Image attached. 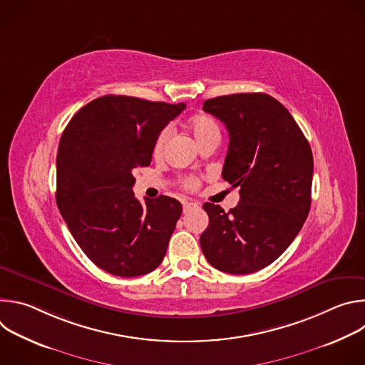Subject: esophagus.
I'll return each instance as SVG.
<instances>
[{
    "label": "esophagus",
    "instance_id": "34e87169",
    "mask_svg": "<svg viewBox=\"0 0 365 365\" xmlns=\"http://www.w3.org/2000/svg\"><path fill=\"white\" fill-rule=\"evenodd\" d=\"M197 203H193V202H185L183 203V214H187L189 211H192L193 207H196Z\"/></svg>",
    "mask_w": 365,
    "mask_h": 365
}]
</instances>
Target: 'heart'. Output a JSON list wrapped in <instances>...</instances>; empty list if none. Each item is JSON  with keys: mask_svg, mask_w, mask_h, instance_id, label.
I'll return each mask as SVG.
<instances>
[{"mask_svg": "<svg viewBox=\"0 0 365 365\" xmlns=\"http://www.w3.org/2000/svg\"><path fill=\"white\" fill-rule=\"evenodd\" d=\"M189 131L192 134V137L195 138V141L199 144H202L206 140H211V138H220V127L218 124L206 114H196L190 118L189 121ZM169 128H165L159 133L158 138L154 141L153 145V155L154 158H160L165 151L166 143L169 140ZM185 186L187 189H195L197 186V182L195 179H187L185 182Z\"/></svg>", "mask_w": 365, "mask_h": 365, "instance_id": "heart-1", "label": "heart"}]
</instances>
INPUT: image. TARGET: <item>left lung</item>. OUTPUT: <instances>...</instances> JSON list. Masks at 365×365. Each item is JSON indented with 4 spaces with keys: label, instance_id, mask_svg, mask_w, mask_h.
<instances>
[{
    "label": "left lung",
    "instance_id": "left-lung-1",
    "mask_svg": "<svg viewBox=\"0 0 365 365\" xmlns=\"http://www.w3.org/2000/svg\"><path fill=\"white\" fill-rule=\"evenodd\" d=\"M203 111L228 130L222 179L241 189L228 212L203 205L210 225L200 248L224 273H254L279 258L302 230L310 210L314 155L294 118L267 93L206 99Z\"/></svg>",
    "mask_w": 365,
    "mask_h": 365
}]
</instances>
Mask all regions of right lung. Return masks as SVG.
<instances>
[{
    "label": "right lung",
    "mask_w": 365,
    "mask_h": 365,
    "mask_svg": "<svg viewBox=\"0 0 365 365\" xmlns=\"http://www.w3.org/2000/svg\"><path fill=\"white\" fill-rule=\"evenodd\" d=\"M185 108L106 95L81 108L62 134L58 207L86 257L110 274L137 277L163 262L182 203L169 196L141 203L133 170L151 163L155 138Z\"/></svg>",
    "instance_id": "right-lung-1"
}]
</instances>
